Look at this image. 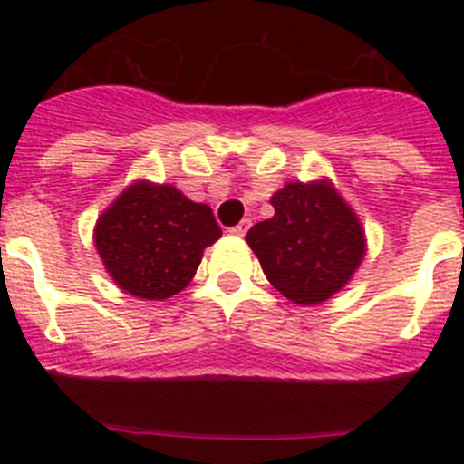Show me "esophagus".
<instances>
[{
    "label": "esophagus",
    "mask_w": 464,
    "mask_h": 464,
    "mask_svg": "<svg viewBox=\"0 0 464 464\" xmlns=\"http://www.w3.org/2000/svg\"><path fill=\"white\" fill-rule=\"evenodd\" d=\"M248 227H251V220L244 218L239 225H235V227L229 229V232H232V235H235V237H244L246 232H248Z\"/></svg>",
    "instance_id": "esophagus-1"
}]
</instances>
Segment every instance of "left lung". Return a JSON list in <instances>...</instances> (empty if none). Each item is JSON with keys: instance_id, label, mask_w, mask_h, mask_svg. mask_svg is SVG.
<instances>
[{"instance_id": "obj_1", "label": "left lung", "mask_w": 464, "mask_h": 464, "mask_svg": "<svg viewBox=\"0 0 464 464\" xmlns=\"http://www.w3.org/2000/svg\"><path fill=\"white\" fill-rule=\"evenodd\" d=\"M274 216L246 241L274 288L293 304H321L351 281L364 257V229L330 181L288 183L272 197Z\"/></svg>"}]
</instances>
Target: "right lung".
Instances as JSON below:
<instances>
[{"mask_svg":"<svg viewBox=\"0 0 464 464\" xmlns=\"http://www.w3.org/2000/svg\"><path fill=\"white\" fill-rule=\"evenodd\" d=\"M220 235L211 207L167 183L137 181L100 216L94 246L125 293L167 299L190 283L204 248Z\"/></svg>","mask_w":464,"mask_h":464,"instance_id":"right-lung-1","label":"right lung"}]
</instances>
